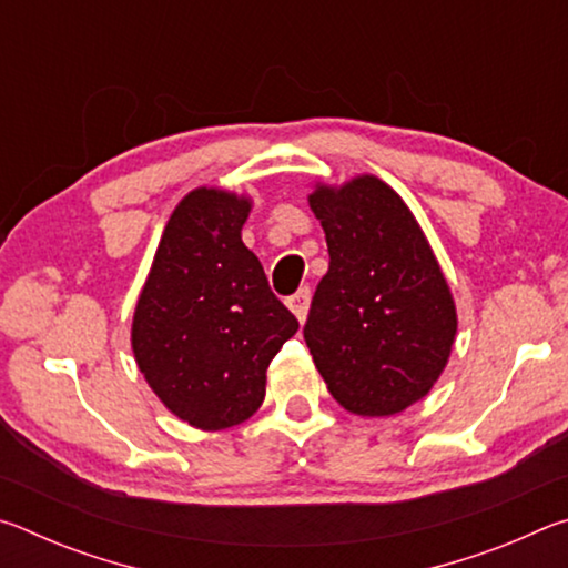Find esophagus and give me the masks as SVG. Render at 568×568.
<instances>
[{
	"label": "esophagus",
	"instance_id": "esophagus-1",
	"mask_svg": "<svg viewBox=\"0 0 568 568\" xmlns=\"http://www.w3.org/2000/svg\"><path fill=\"white\" fill-rule=\"evenodd\" d=\"M311 297H313V293H311V287H301V291L297 293H293L291 297H287V307H291V311L295 313V318L297 321H305L307 318V307H311Z\"/></svg>",
	"mask_w": 568,
	"mask_h": 568
}]
</instances>
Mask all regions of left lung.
<instances>
[{
    "label": "left lung",
    "mask_w": 568,
    "mask_h": 568,
    "mask_svg": "<svg viewBox=\"0 0 568 568\" xmlns=\"http://www.w3.org/2000/svg\"><path fill=\"white\" fill-rule=\"evenodd\" d=\"M328 243L305 343L331 396L355 416H393L434 388L456 338V305L416 217L361 175L307 197Z\"/></svg>",
    "instance_id": "1"
}]
</instances>
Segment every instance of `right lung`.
Returning a JSON list of instances; mask_svg holds the SVG:
<instances>
[{"label":"right lung","instance_id":"obj_1","mask_svg":"<svg viewBox=\"0 0 568 568\" xmlns=\"http://www.w3.org/2000/svg\"><path fill=\"white\" fill-rule=\"evenodd\" d=\"M250 200L197 187L170 215L132 321V351L155 396L203 430L247 420L265 371L297 331L240 230Z\"/></svg>","mask_w":568,"mask_h":568}]
</instances>
